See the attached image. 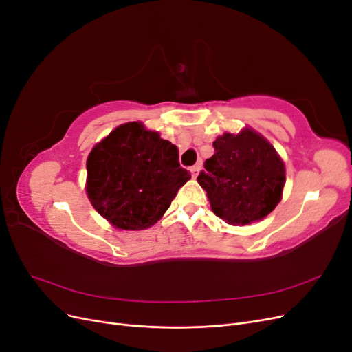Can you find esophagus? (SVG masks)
Returning a JSON list of instances; mask_svg holds the SVG:
<instances>
[{
    "instance_id": "1",
    "label": "esophagus",
    "mask_w": 352,
    "mask_h": 352,
    "mask_svg": "<svg viewBox=\"0 0 352 352\" xmlns=\"http://www.w3.org/2000/svg\"><path fill=\"white\" fill-rule=\"evenodd\" d=\"M199 170H201V163H198V164L190 167V173H192V177H197V176H198Z\"/></svg>"
}]
</instances>
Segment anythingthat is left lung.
Segmentation results:
<instances>
[{
	"label": "left lung",
	"instance_id": "left-lung-1",
	"mask_svg": "<svg viewBox=\"0 0 352 352\" xmlns=\"http://www.w3.org/2000/svg\"><path fill=\"white\" fill-rule=\"evenodd\" d=\"M214 155L206 160L198 184L211 210L229 225L264 219L279 204L285 164L273 145L255 131L223 133L212 142Z\"/></svg>",
	"mask_w": 352,
	"mask_h": 352
}]
</instances>
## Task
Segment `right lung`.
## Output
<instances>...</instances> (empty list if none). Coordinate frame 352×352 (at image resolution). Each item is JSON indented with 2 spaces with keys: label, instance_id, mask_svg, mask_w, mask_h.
Masks as SVG:
<instances>
[{
  "label": "right lung",
  "instance_id": "1",
  "mask_svg": "<svg viewBox=\"0 0 352 352\" xmlns=\"http://www.w3.org/2000/svg\"><path fill=\"white\" fill-rule=\"evenodd\" d=\"M87 194L94 208L124 230L151 228L163 217L190 175L176 145L140 122L120 124L92 148Z\"/></svg>",
  "mask_w": 352,
  "mask_h": 352
}]
</instances>
